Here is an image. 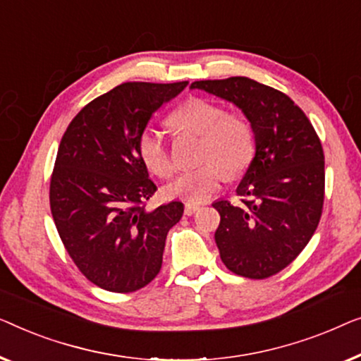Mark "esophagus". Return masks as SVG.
<instances>
[{
	"label": "esophagus",
	"mask_w": 361,
	"mask_h": 361,
	"mask_svg": "<svg viewBox=\"0 0 361 361\" xmlns=\"http://www.w3.org/2000/svg\"><path fill=\"white\" fill-rule=\"evenodd\" d=\"M197 209H200V204H196V202H186V204H185V214L186 216H192Z\"/></svg>",
	"instance_id": "esophagus-1"
}]
</instances>
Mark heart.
<instances>
[{
  "instance_id": "b5f03b06",
  "label": "heart",
  "mask_w": 361,
  "mask_h": 361,
  "mask_svg": "<svg viewBox=\"0 0 361 361\" xmlns=\"http://www.w3.org/2000/svg\"><path fill=\"white\" fill-rule=\"evenodd\" d=\"M173 128L201 137L197 147L200 166L183 171L165 186L169 197L197 202L204 201L224 180L250 165L255 155V130L243 114L226 113L224 106L204 98H191L170 116ZM142 164L160 178L173 173V161L159 130L145 128L137 139Z\"/></svg>"
}]
</instances>
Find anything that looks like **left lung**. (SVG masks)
<instances>
[{"label": "left lung", "mask_w": 361, "mask_h": 361, "mask_svg": "<svg viewBox=\"0 0 361 361\" xmlns=\"http://www.w3.org/2000/svg\"><path fill=\"white\" fill-rule=\"evenodd\" d=\"M202 90L242 109L255 130V157L237 195L219 200L214 233L221 260L235 275L263 280L286 268L307 245L324 206V150L311 121L281 91L247 77L201 80Z\"/></svg>", "instance_id": "obj_1"}]
</instances>
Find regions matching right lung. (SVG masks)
<instances>
[{"mask_svg":"<svg viewBox=\"0 0 361 361\" xmlns=\"http://www.w3.org/2000/svg\"><path fill=\"white\" fill-rule=\"evenodd\" d=\"M132 81L98 96L75 116L60 140L50 178V211L78 270L113 293H132L159 275L166 233L183 202L154 211L157 191L137 154L152 114L186 88Z\"/></svg>","mask_w":361,"mask_h":361,"instance_id":"add662e5","label":"right lung"}]
</instances>
